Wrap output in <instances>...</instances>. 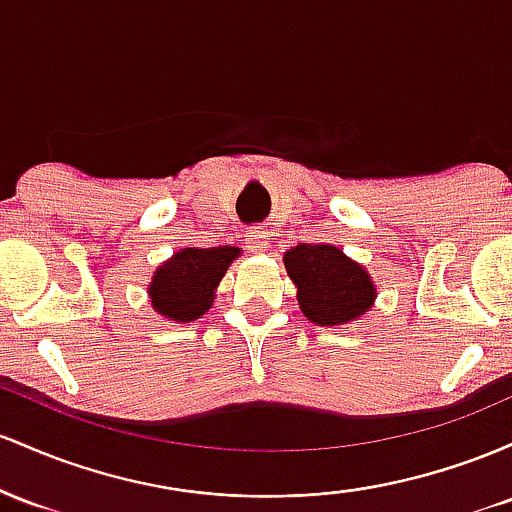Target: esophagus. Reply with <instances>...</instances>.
<instances>
[{
	"label": "esophagus",
	"mask_w": 512,
	"mask_h": 512,
	"mask_svg": "<svg viewBox=\"0 0 512 512\" xmlns=\"http://www.w3.org/2000/svg\"><path fill=\"white\" fill-rule=\"evenodd\" d=\"M249 249L251 251H268L271 249V232L266 227H254L249 229Z\"/></svg>",
	"instance_id": "1"
}]
</instances>
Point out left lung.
I'll use <instances>...</instances> for the list:
<instances>
[{
	"label": "left lung",
	"mask_w": 512,
	"mask_h": 512,
	"mask_svg": "<svg viewBox=\"0 0 512 512\" xmlns=\"http://www.w3.org/2000/svg\"><path fill=\"white\" fill-rule=\"evenodd\" d=\"M283 263L297 287L300 312L317 326L350 324L377 300V285L367 268L333 244H297L285 251Z\"/></svg>",
	"instance_id": "obj_1"
}]
</instances>
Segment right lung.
Returning <instances> with one entry per match:
<instances>
[{
    "label": "right lung",
    "instance_id": "1",
    "mask_svg": "<svg viewBox=\"0 0 512 512\" xmlns=\"http://www.w3.org/2000/svg\"><path fill=\"white\" fill-rule=\"evenodd\" d=\"M241 256L237 246H186L166 258L147 285L149 304L171 324H188L203 317L215 302V290L232 261Z\"/></svg>",
    "mask_w": 512,
    "mask_h": 512
}]
</instances>
